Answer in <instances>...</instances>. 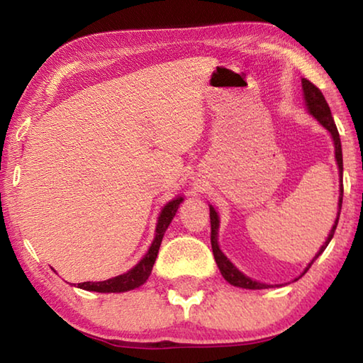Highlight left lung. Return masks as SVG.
I'll use <instances>...</instances> for the list:
<instances>
[{"instance_id": "obj_1", "label": "left lung", "mask_w": 363, "mask_h": 363, "mask_svg": "<svg viewBox=\"0 0 363 363\" xmlns=\"http://www.w3.org/2000/svg\"><path fill=\"white\" fill-rule=\"evenodd\" d=\"M301 83H303V89H304V99L307 104V108H309V112L315 116V118L322 123L323 128H327L330 131L331 138H333V143H335V155H336V162H337V168H340V174H341V195H340V211H341V206H342V150H341V139H340V133H337V128L335 125V120L333 116H331V110L328 107L327 101H325V97L322 94V91L317 88L315 84H312L309 79L303 78L301 79ZM340 211H337V218L335 220V225L333 229L330 230V235L327 238V242L322 245V248L318 253L315 255L314 262L318 256L323 253V250L328 247V243L331 238L335 235V230H336V225H337V220H340ZM210 223H211V248H213V255H214V259H216L218 267L220 270V274H223V277L229 281L230 285L233 286H240V288H250V290H262V288H269V285H264L259 284V281H255L248 277H245V275L238 270L233 264L227 259V257L223 255V251L219 250L218 247V225H219V219H218V213L214 211V208L210 206ZM312 262L309 266L306 267V270L303 272V275L309 270V267L312 266Z\"/></svg>"}]
</instances>
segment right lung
I'll return each instance as SVG.
<instances>
[{
	"instance_id": "add662e5",
	"label": "right lung",
	"mask_w": 363,
	"mask_h": 363,
	"mask_svg": "<svg viewBox=\"0 0 363 363\" xmlns=\"http://www.w3.org/2000/svg\"><path fill=\"white\" fill-rule=\"evenodd\" d=\"M181 201L182 199L179 196V199L169 201V203L163 208L162 214H160L158 218L155 240H153L150 250L147 251V255L140 259V262L136 267L128 270L126 274L116 275V277L104 280V281H83V284H78V288H83V290H88V291H97V293H120V291L134 290V288L144 285L147 279L150 277L152 267L153 264H155L158 250H160V245H162V238L168 229L171 219L174 218L177 206H179Z\"/></svg>"
}]
</instances>
